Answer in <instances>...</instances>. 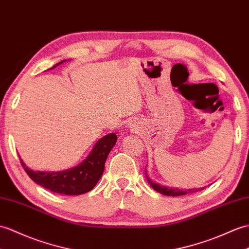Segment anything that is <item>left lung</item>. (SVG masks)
Instances as JSON below:
<instances>
[{
  "label": "left lung",
  "instance_id": "8db88e82",
  "mask_svg": "<svg viewBox=\"0 0 249 249\" xmlns=\"http://www.w3.org/2000/svg\"><path fill=\"white\" fill-rule=\"evenodd\" d=\"M147 181L149 182V184H151L152 188L157 191V192L161 193V194H164V195H167V196H180V195H186L188 193H194V192H197V191L199 190H203V189H191V190H188V191H182V190H179V189H172V188H166V187H162L160 186V184L158 183H155L153 182L151 179H149L147 177Z\"/></svg>",
  "mask_w": 249,
  "mask_h": 249
}]
</instances>
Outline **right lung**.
Listing matches in <instances>:
<instances>
[{
	"label": "right lung",
	"mask_w": 249,
	"mask_h": 249,
	"mask_svg": "<svg viewBox=\"0 0 249 249\" xmlns=\"http://www.w3.org/2000/svg\"><path fill=\"white\" fill-rule=\"evenodd\" d=\"M62 62H58L53 68ZM117 135L113 132L103 137L95 143L93 149L82 163L62 172H35L28 169L20 156L19 158L27 175L39 186L54 193L80 195L89 192L96 186L105 169L106 159L117 142Z\"/></svg>",
	"instance_id": "add662e5"
}]
</instances>
